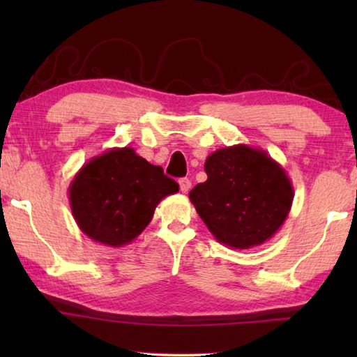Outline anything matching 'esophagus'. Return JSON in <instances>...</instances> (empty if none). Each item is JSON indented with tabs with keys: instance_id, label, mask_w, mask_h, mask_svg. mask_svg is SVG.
<instances>
[{
	"instance_id": "esophagus-1",
	"label": "esophagus",
	"mask_w": 357,
	"mask_h": 357,
	"mask_svg": "<svg viewBox=\"0 0 357 357\" xmlns=\"http://www.w3.org/2000/svg\"><path fill=\"white\" fill-rule=\"evenodd\" d=\"M178 183H179V189H181V192H183V193H187V192L190 190L192 183H190L189 178H181Z\"/></svg>"
}]
</instances>
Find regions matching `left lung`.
I'll use <instances>...</instances> for the list:
<instances>
[{"label":"left lung","mask_w":357,"mask_h":357,"mask_svg":"<svg viewBox=\"0 0 357 357\" xmlns=\"http://www.w3.org/2000/svg\"><path fill=\"white\" fill-rule=\"evenodd\" d=\"M208 179L189 193L213 236L231 249L261 245L279 231L294 190L280 164L247 144L222 148L204 162Z\"/></svg>","instance_id":"8db88e82"}]
</instances>
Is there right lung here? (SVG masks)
I'll list each match as a JSON object with an SVG mask.
<instances>
[{
  "instance_id": "add662e5",
  "label": "right lung",
  "mask_w": 357,
  "mask_h": 357,
  "mask_svg": "<svg viewBox=\"0 0 357 357\" xmlns=\"http://www.w3.org/2000/svg\"><path fill=\"white\" fill-rule=\"evenodd\" d=\"M176 181L132 148H112L88 160L69 185V203L78 228L89 239L110 247L130 244Z\"/></svg>"
}]
</instances>
